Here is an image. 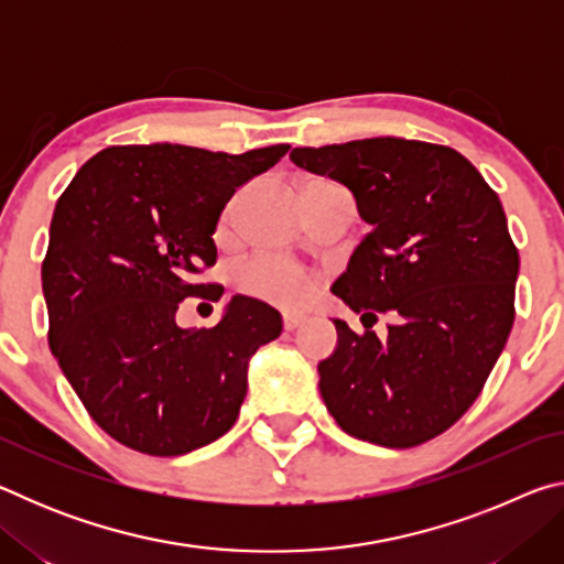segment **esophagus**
I'll return each mask as SVG.
<instances>
[{
	"label": "esophagus",
	"instance_id": "esophagus-1",
	"mask_svg": "<svg viewBox=\"0 0 564 564\" xmlns=\"http://www.w3.org/2000/svg\"><path fill=\"white\" fill-rule=\"evenodd\" d=\"M305 316H295V313H289V316H283V328L285 330H295L299 326H303Z\"/></svg>",
	"mask_w": 564,
	"mask_h": 564
}]
</instances>
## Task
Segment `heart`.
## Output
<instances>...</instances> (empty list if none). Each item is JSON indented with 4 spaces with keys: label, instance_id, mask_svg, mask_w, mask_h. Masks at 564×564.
Instances as JSON below:
<instances>
[{
    "label": "heart",
    "instance_id": "b5f03b06",
    "mask_svg": "<svg viewBox=\"0 0 564 564\" xmlns=\"http://www.w3.org/2000/svg\"><path fill=\"white\" fill-rule=\"evenodd\" d=\"M236 285L246 295L285 311L303 308L316 291V283L308 273L289 261L271 259V256H259V259L238 265Z\"/></svg>",
    "mask_w": 564,
    "mask_h": 564
}]
</instances>
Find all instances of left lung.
Segmentation results:
<instances>
[{
    "mask_svg": "<svg viewBox=\"0 0 564 564\" xmlns=\"http://www.w3.org/2000/svg\"><path fill=\"white\" fill-rule=\"evenodd\" d=\"M291 161L346 186L370 226L330 289L366 333L333 321L323 403L358 441H433L480 395L514 321L520 256L498 194L463 154L427 141L303 147ZM380 312L394 318L386 339L369 330Z\"/></svg>",
    "mask_w": 564,
    "mask_h": 564,
    "instance_id": "8db88e82",
    "label": "left lung"
}]
</instances>
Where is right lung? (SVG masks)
Returning <instances> with one entry per match:
<instances>
[{
    "instance_id": "add662e5",
    "label": "right lung",
    "mask_w": 564,
    "mask_h": 564,
    "mask_svg": "<svg viewBox=\"0 0 564 564\" xmlns=\"http://www.w3.org/2000/svg\"><path fill=\"white\" fill-rule=\"evenodd\" d=\"M289 149L109 147L56 202L42 263L50 348L94 423L131 451L184 455L236 423L248 360L281 336V313L234 295L214 328H181L176 311L224 293L196 281L216 263L218 218Z\"/></svg>"
}]
</instances>
